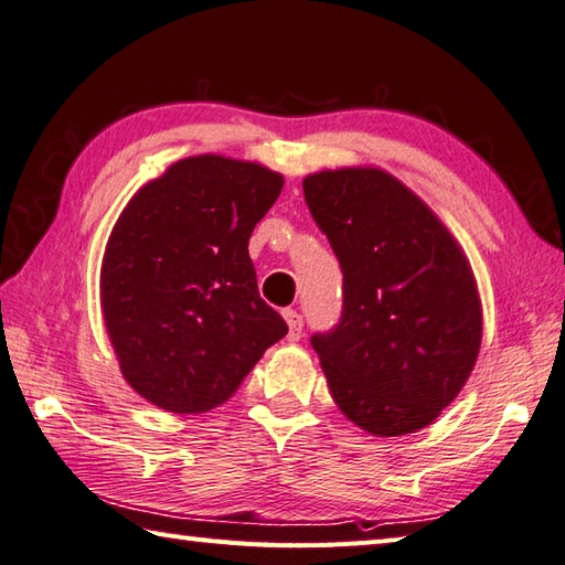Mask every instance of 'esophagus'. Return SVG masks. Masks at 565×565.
<instances>
[{"label":"esophagus","instance_id":"34e87169","mask_svg":"<svg viewBox=\"0 0 565 565\" xmlns=\"http://www.w3.org/2000/svg\"><path fill=\"white\" fill-rule=\"evenodd\" d=\"M284 318H286V323H289V341H299L301 331H303V318H301V313L294 311V309H286V311H284Z\"/></svg>","mask_w":565,"mask_h":565}]
</instances>
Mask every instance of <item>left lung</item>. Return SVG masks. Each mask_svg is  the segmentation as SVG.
I'll return each mask as SVG.
<instances>
[{"mask_svg": "<svg viewBox=\"0 0 565 565\" xmlns=\"http://www.w3.org/2000/svg\"><path fill=\"white\" fill-rule=\"evenodd\" d=\"M343 269L341 323L311 338L341 413L375 437L433 425L475 371L481 301L437 214L381 168L303 178Z\"/></svg>", "mask_w": 565, "mask_h": 565, "instance_id": "8db88e82", "label": "left lung"}]
</instances>
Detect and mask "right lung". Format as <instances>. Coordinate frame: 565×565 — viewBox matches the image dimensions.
I'll list each match as a JSON object with an SVG mask.
<instances>
[{"mask_svg":"<svg viewBox=\"0 0 565 565\" xmlns=\"http://www.w3.org/2000/svg\"><path fill=\"white\" fill-rule=\"evenodd\" d=\"M284 175L192 156L132 194L100 264V311L120 373L148 403L207 413L289 331L256 289L249 237Z\"/></svg>","mask_w":565,"mask_h":565,"instance_id":"obj_1","label":"right lung"}]
</instances>
